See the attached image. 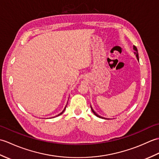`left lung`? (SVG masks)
<instances>
[{
    "label": "left lung",
    "instance_id": "1",
    "mask_svg": "<svg viewBox=\"0 0 159 159\" xmlns=\"http://www.w3.org/2000/svg\"><path fill=\"white\" fill-rule=\"evenodd\" d=\"M133 49H134V50L135 52H134V54H135V55H136V57H137V60L139 61V54H138V50H137V47L136 46H133ZM91 109H92V112H93V113L96 116H97L98 117H100V118H104V119H107V120H110V119H109V118H105V117H101L100 116H99L98 114H97L95 111H94V110L93 109V108H92V107L91 106Z\"/></svg>",
    "mask_w": 159,
    "mask_h": 159
}]
</instances>
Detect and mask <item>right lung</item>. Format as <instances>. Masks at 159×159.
<instances>
[{
  "label": "right lung",
  "instance_id": "1",
  "mask_svg": "<svg viewBox=\"0 0 159 159\" xmlns=\"http://www.w3.org/2000/svg\"><path fill=\"white\" fill-rule=\"evenodd\" d=\"M66 106H67V104H66ZM66 107L65 108H64V109L63 110V111H62V112H61L60 113H59L58 115H57V116H55V117H57V116H60V115H61L63 112H64V111H65V109H66Z\"/></svg>",
  "mask_w": 159,
  "mask_h": 159
}]
</instances>
